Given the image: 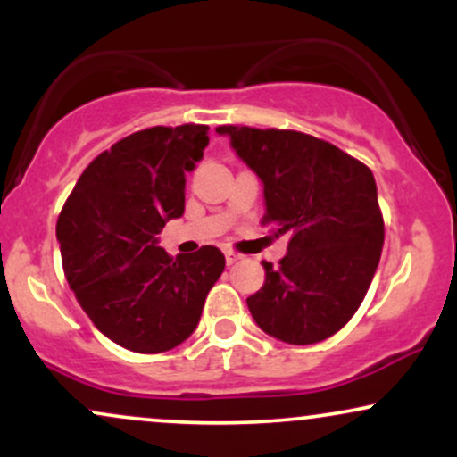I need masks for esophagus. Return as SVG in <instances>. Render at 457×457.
Masks as SVG:
<instances>
[{"instance_id":"esophagus-1","label":"esophagus","mask_w":457,"mask_h":457,"mask_svg":"<svg viewBox=\"0 0 457 457\" xmlns=\"http://www.w3.org/2000/svg\"><path fill=\"white\" fill-rule=\"evenodd\" d=\"M238 260H240V253H236V251H225V262H228V266L236 264Z\"/></svg>"}]
</instances>
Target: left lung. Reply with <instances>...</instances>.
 I'll return each mask as SVG.
<instances>
[{"label":"left lung","mask_w":457,"mask_h":457,"mask_svg":"<svg viewBox=\"0 0 457 457\" xmlns=\"http://www.w3.org/2000/svg\"><path fill=\"white\" fill-rule=\"evenodd\" d=\"M264 185L262 223L287 234L279 266L246 298L270 337L307 345L354 316L378 269L385 221L370 167L328 141L279 129L219 127Z\"/></svg>","instance_id":"left-lung-1"}]
</instances>
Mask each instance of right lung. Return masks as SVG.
I'll return each instance as SVG.
<instances>
[{
	"mask_svg": "<svg viewBox=\"0 0 457 457\" xmlns=\"http://www.w3.org/2000/svg\"><path fill=\"white\" fill-rule=\"evenodd\" d=\"M206 145L204 124L137 130L86 167L57 219L62 266L79 305L133 353L185 342L225 269L217 246L171 258L156 236L185 212V174Z\"/></svg>",
	"mask_w": 457,
	"mask_h": 457,
	"instance_id": "add662e5",
	"label": "right lung"
}]
</instances>
